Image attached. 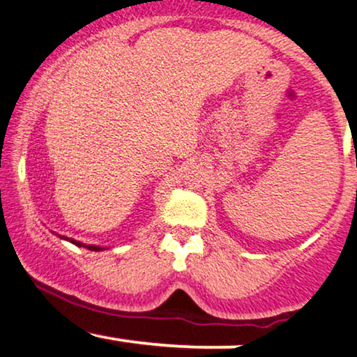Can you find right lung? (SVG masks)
<instances>
[{
    "label": "right lung",
    "mask_w": 357,
    "mask_h": 357,
    "mask_svg": "<svg viewBox=\"0 0 357 357\" xmlns=\"http://www.w3.org/2000/svg\"><path fill=\"white\" fill-rule=\"evenodd\" d=\"M55 233V231H53ZM55 235H59V233H55ZM61 240H67V241H70V243H73V245H77V247H84V248H89V250H92V252H102V250H109V247H99V245H87V243H82V241H79V240H73V238H68V236H65V235H59Z\"/></svg>",
    "instance_id": "right-lung-1"
}]
</instances>
